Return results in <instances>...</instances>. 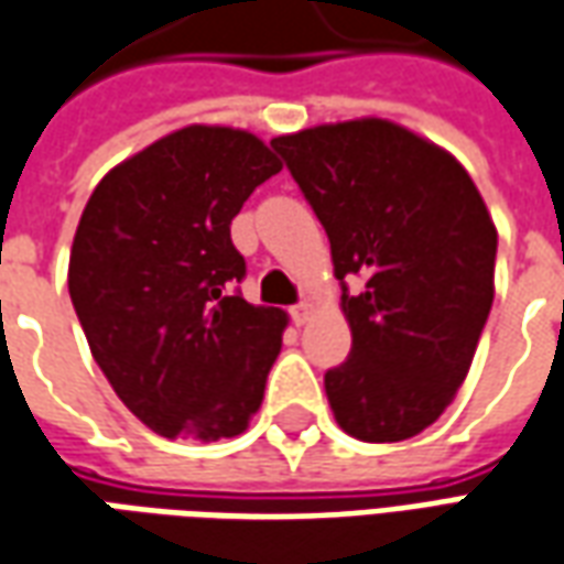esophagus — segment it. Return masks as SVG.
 <instances>
[{
    "instance_id": "1",
    "label": "esophagus",
    "mask_w": 564,
    "mask_h": 564,
    "mask_svg": "<svg viewBox=\"0 0 564 564\" xmlns=\"http://www.w3.org/2000/svg\"><path fill=\"white\" fill-rule=\"evenodd\" d=\"M310 313H313V306H310V303H306V301L294 303V306H291V310H289L291 322H294V325H303V322L310 318Z\"/></svg>"
}]
</instances>
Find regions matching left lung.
I'll list each match as a JSON object with an SVG mask.
<instances>
[{"instance_id":"left-lung-1","label":"left lung","mask_w":564,"mask_h":564,"mask_svg":"<svg viewBox=\"0 0 564 564\" xmlns=\"http://www.w3.org/2000/svg\"><path fill=\"white\" fill-rule=\"evenodd\" d=\"M270 145L325 227L352 327V352L325 373L330 410L358 441H406L455 398L492 310L498 234L480 191L443 148L379 118Z\"/></svg>"}]
</instances>
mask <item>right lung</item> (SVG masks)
<instances>
[{
    "label": "right lung",
    "instance_id": "obj_1",
    "mask_svg": "<svg viewBox=\"0 0 564 564\" xmlns=\"http://www.w3.org/2000/svg\"><path fill=\"white\" fill-rule=\"evenodd\" d=\"M279 170L258 135L194 123L115 166L84 206L72 306L115 394L163 437H237L261 406L285 313L239 294L230 221Z\"/></svg>",
    "mask_w": 564,
    "mask_h": 564
}]
</instances>
